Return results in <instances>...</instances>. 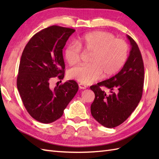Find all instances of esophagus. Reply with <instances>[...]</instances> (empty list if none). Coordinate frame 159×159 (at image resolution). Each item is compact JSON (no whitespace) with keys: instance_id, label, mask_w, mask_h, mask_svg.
Instances as JSON below:
<instances>
[{"instance_id":"34e87169","label":"esophagus","mask_w":159,"mask_h":159,"mask_svg":"<svg viewBox=\"0 0 159 159\" xmlns=\"http://www.w3.org/2000/svg\"><path fill=\"white\" fill-rule=\"evenodd\" d=\"M79 88L81 89H85L87 88V87L85 85H83V84H82V83H79Z\"/></svg>"}]
</instances>
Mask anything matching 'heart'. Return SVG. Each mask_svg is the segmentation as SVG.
I'll list each match as a JSON object with an SVG mask.
<instances>
[{
    "label": "heart",
    "instance_id": "obj_1",
    "mask_svg": "<svg viewBox=\"0 0 159 159\" xmlns=\"http://www.w3.org/2000/svg\"><path fill=\"white\" fill-rule=\"evenodd\" d=\"M92 52L89 64L72 67L68 72L70 79L89 85L104 76L116 74L124 66L128 57L129 46L123 39H116L113 34L105 31H93L80 37L76 42L67 45L64 56L70 65L80 61L81 48Z\"/></svg>",
    "mask_w": 159,
    "mask_h": 159
}]
</instances>
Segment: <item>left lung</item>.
<instances>
[{
  "instance_id": "obj_1",
  "label": "left lung",
  "mask_w": 159,
  "mask_h": 159,
  "mask_svg": "<svg viewBox=\"0 0 159 159\" xmlns=\"http://www.w3.org/2000/svg\"><path fill=\"white\" fill-rule=\"evenodd\" d=\"M126 36L131 49L124 66L111 79L90 87L95 93L91 113L94 119L107 128H114L122 124L136 109L142 96L143 59L137 43L131 37ZM101 86L110 90L109 95L101 89Z\"/></svg>"
}]
</instances>
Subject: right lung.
I'll return each instance as SVG.
<instances>
[{"mask_svg":"<svg viewBox=\"0 0 159 159\" xmlns=\"http://www.w3.org/2000/svg\"><path fill=\"white\" fill-rule=\"evenodd\" d=\"M74 31L59 26H49L33 35L22 52L17 87L26 111L39 122L52 123L61 117L79 89L73 80L54 89L50 86L52 78L63 79V48Z\"/></svg>","mask_w":159,"mask_h":159,"instance_id":"1","label":"right lung"}]
</instances>
